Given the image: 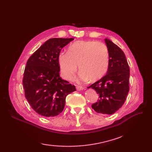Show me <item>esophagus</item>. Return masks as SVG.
Listing matches in <instances>:
<instances>
[{"label":"esophagus","instance_id":"34e87169","mask_svg":"<svg viewBox=\"0 0 152 152\" xmlns=\"http://www.w3.org/2000/svg\"><path fill=\"white\" fill-rule=\"evenodd\" d=\"M76 88L78 91H80V90H83L84 88L82 86H77Z\"/></svg>","mask_w":152,"mask_h":152}]
</instances>
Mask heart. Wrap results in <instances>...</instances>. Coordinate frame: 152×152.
Returning a JSON list of instances; mask_svg holds the SVG:
<instances>
[{"instance_id":"1","label":"heart","mask_w":152,"mask_h":152,"mask_svg":"<svg viewBox=\"0 0 152 152\" xmlns=\"http://www.w3.org/2000/svg\"><path fill=\"white\" fill-rule=\"evenodd\" d=\"M109 50L107 45L94 40H79L68 46L67 53L61 52L58 63L62 76L72 80L77 66L80 79L96 81L107 73L109 66Z\"/></svg>"}]
</instances>
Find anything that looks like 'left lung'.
Masks as SVG:
<instances>
[{"mask_svg":"<svg viewBox=\"0 0 152 152\" xmlns=\"http://www.w3.org/2000/svg\"><path fill=\"white\" fill-rule=\"evenodd\" d=\"M109 50V66L103 77L87 88L99 94L98 102L92 104L99 113L112 115L122 107L129 91L130 69L125 54L111 40L105 39Z\"/></svg>","mask_w":152,"mask_h":152,"instance_id":"1","label":"left lung"}]
</instances>
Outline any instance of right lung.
Wrapping results in <instances>:
<instances>
[{"mask_svg": "<svg viewBox=\"0 0 152 152\" xmlns=\"http://www.w3.org/2000/svg\"><path fill=\"white\" fill-rule=\"evenodd\" d=\"M73 39H50L27 61L23 79L25 98L31 107L43 117L61 113L66 96L76 91L74 85L59 76L58 63L61 49Z\"/></svg>", "mask_w": 152, "mask_h": 152, "instance_id": "add662e5", "label": "right lung"}]
</instances>
